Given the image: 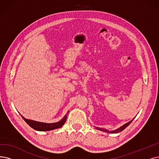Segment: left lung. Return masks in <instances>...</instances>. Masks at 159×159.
I'll use <instances>...</instances> for the list:
<instances>
[{
    "instance_id": "obj_1",
    "label": "left lung",
    "mask_w": 159,
    "mask_h": 159,
    "mask_svg": "<svg viewBox=\"0 0 159 159\" xmlns=\"http://www.w3.org/2000/svg\"><path fill=\"white\" fill-rule=\"evenodd\" d=\"M133 119H132L131 120H130L129 122L126 123V124L123 125V126H120V127L118 128L117 129L114 130H110H110H106V129H103V128H99V127H95V129H97V130H101V131L105 132H108V133H118V132H121L122 130H123L124 129H125L126 127H127V126L132 123Z\"/></svg>"
}]
</instances>
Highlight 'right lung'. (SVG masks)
Returning a JSON list of instances; mask_svg holds the SVG:
<instances>
[{
    "mask_svg": "<svg viewBox=\"0 0 159 159\" xmlns=\"http://www.w3.org/2000/svg\"><path fill=\"white\" fill-rule=\"evenodd\" d=\"M68 112L69 111L67 112V113L65 116V117H63L61 120H59V121L57 123H46L36 121V120L25 118L23 116L21 115V114L20 115L22 117V118L24 119L25 121L33 129L38 131H49V130H52L54 129L61 128L66 122V120L67 118V114L68 113Z\"/></svg>",
    "mask_w": 159,
    "mask_h": 159,
    "instance_id": "add662e5",
    "label": "right lung"
}]
</instances>
